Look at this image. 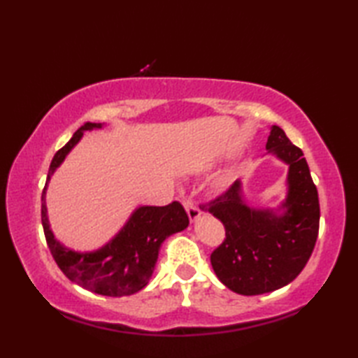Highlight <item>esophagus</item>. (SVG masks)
<instances>
[{
  "instance_id": "obj_1",
  "label": "esophagus",
  "mask_w": 358,
  "mask_h": 358,
  "mask_svg": "<svg viewBox=\"0 0 358 358\" xmlns=\"http://www.w3.org/2000/svg\"><path fill=\"white\" fill-rule=\"evenodd\" d=\"M185 209H186V212H187V215H189V220H191L192 223H195L196 220H199L200 217H201V210L195 206V204L192 203V201H185Z\"/></svg>"
}]
</instances>
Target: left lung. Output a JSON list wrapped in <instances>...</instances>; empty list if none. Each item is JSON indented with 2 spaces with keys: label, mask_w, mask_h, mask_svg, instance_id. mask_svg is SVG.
I'll return each instance as SVG.
<instances>
[{
  "label": "left lung",
  "mask_w": 358,
  "mask_h": 358,
  "mask_svg": "<svg viewBox=\"0 0 358 358\" xmlns=\"http://www.w3.org/2000/svg\"><path fill=\"white\" fill-rule=\"evenodd\" d=\"M268 154L287 164L286 199L278 208H252L243 199L241 181L200 206L226 227V240L210 255L220 281L241 295H260L291 283L313 254L320 204L301 149L283 129L271 127Z\"/></svg>",
  "instance_id": "8db88e82"
}]
</instances>
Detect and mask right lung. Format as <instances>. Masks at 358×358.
I'll list each match as a JSON object with an SVG mask.
<instances>
[{
	"label": "right lung",
	"mask_w": 358,
	"mask_h": 358,
	"mask_svg": "<svg viewBox=\"0 0 358 358\" xmlns=\"http://www.w3.org/2000/svg\"><path fill=\"white\" fill-rule=\"evenodd\" d=\"M94 129H103V124L86 123L81 126L53 157L41 195L43 229L53 260L73 283L100 295H132L149 283L163 241L172 234L185 231L189 226V217L178 201L167 206H138L112 240L100 249L80 252L59 243L49 224L45 191L52 175L63 164L69 152L77 146L86 131Z\"/></svg>",
	"instance_id": "obj_1"
}]
</instances>
